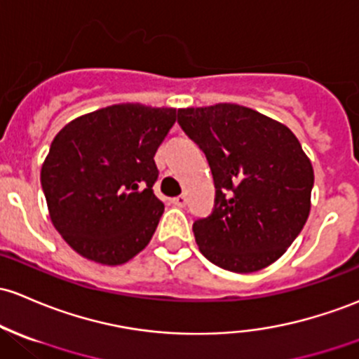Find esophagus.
Returning <instances> with one entry per match:
<instances>
[{
	"instance_id": "esophagus-1",
	"label": "esophagus",
	"mask_w": 359,
	"mask_h": 359,
	"mask_svg": "<svg viewBox=\"0 0 359 359\" xmlns=\"http://www.w3.org/2000/svg\"><path fill=\"white\" fill-rule=\"evenodd\" d=\"M171 203H172V205H176V207H184V205H187V196H183V195L175 196V198L171 200Z\"/></svg>"
}]
</instances>
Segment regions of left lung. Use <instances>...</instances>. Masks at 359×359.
I'll list each match as a JSON object with an SVG mask.
<instances>
[{"label":"left lung","instance_id":"8db88e82","mask_svg":"<svg viewBox=\"0 0 359 359\" xmlns=\"http://www.w3.org/2000/svg\"><path fill=\"white\" fill-rule=\"evenodd\" d=\"M183 132L209 161L214 210L194 222L202 255L238 273L269 267L310 215L313 168L283 123L240 104L178 109Z\"/></svg>","mask_w":359,"mask_h":359}]
</instances>
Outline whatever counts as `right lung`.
I'll return each mask as SVG.
<instances>
[{"label":"right lung","instance_id":"obj_1","mask_svg":"<svg viewBox=\"0 0 359 359\" xmlns=\"http://www.w3.org/2000/svg\"><path fill=\"white\" fill-rule=\"evenodd\" d=\"M176 116L175 107L114 104L56 135L41 184L53 226L79 255L121 265L152 240L164 212L154 156Z\"/></svg>","mask_w":359,"mask_h":359}]
</instances>
